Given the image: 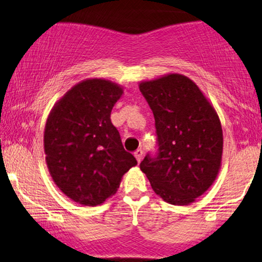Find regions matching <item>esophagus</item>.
I'll return each mask as SVG.
<instances>
[{"instance_id": "1", "label": "esophagus", "mask_w": 262, "mask_h": 262, "mask_svg": "<svg viewBox=\"0 0 262 262\" xmlns=\"http://www.w3.org/2000/svg\"><path fill=\"white\" fill-rule=\"evenodd\" d=\"M134 156H135V158H137L138 163H140L141 160H142V150H137V151H135L134 152Z\"/></svg>"}]
</instances>
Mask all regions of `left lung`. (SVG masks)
Returning <instances> with one entry per match:
<instances>
[{
	"mask_svg": "<svg viewBox=\"0 0 262 262\" xmlns=\"http://www.w3.org/2000/svg\"><path fill=\"white\" fill-rule=\"evenodd\" d=\"M154 112L157 151L140 163L162 200L187 205L211 186L223 156L219 116L186 76L170 74L139 85Z\"/></svg>",
	"mask_w": 262,
	"mask_h": 262,
	"instance_id": "obj_1",
	"label": "left lung"
}]
</instances>
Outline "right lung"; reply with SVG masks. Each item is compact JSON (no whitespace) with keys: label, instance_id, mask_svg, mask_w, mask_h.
Listing matches in <instances>:
<instances>
[{"label":"right lung","instance_id":"right-lung-1","mask_svg":"<svg viewBox=\"0 0 262 262\" xmlns=\"http://www.w3.org/2000/svg\"><path fill=\"white\" fill-rule=\"evenodd\" d=\"M122 94L120 85L106 79H85L49 114L43 140L49 173L66 196L79 204H101L138 164L111 123L112 107Z\"/></svg>","mask_w":262,"mask_h":262}]
</instances>
